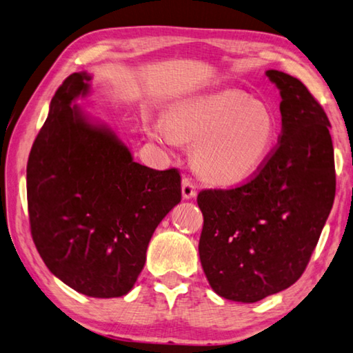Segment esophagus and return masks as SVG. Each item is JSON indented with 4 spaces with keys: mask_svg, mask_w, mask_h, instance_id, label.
<instances>
[{
    "mask_svg": "<svg viewBox=\"0 0 353 353\" xmlns=\"http://www.w3.org/2000/svg\"><path fill=\"white\" fill-rule=\"evenodd\" d=\"M197 194L196 185L191 177H183L182 179V196L185 199H193Z\"/></svg>",
    "mask_w": 353,
    "mask_h": 353,
    "instance_id": "34e87169",
    "label": "esophagus"
}]
</instances>
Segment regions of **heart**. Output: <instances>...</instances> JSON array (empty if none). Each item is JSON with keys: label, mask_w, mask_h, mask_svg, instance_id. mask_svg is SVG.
Returning a JSON list of instances; mask_svg holds the SVG:
<instances>
[{"label": "heart", "mask_w": 353, "mask_h": 353, "mask_svg": "<svg viewBox=\"0 0 353 353\" xmlns=\"http://www.w3.org/2000/svg\"><path fill=\"white\" fill-rule=\"evenodd\" d=\"M165 123L152 134L165 142L171 136L196 142L197 170L219 183L241 182L258 171L276 137V117L268 105L234 89L177 101Z\"/></svg>", "instance_id": "1"}]
</instances>
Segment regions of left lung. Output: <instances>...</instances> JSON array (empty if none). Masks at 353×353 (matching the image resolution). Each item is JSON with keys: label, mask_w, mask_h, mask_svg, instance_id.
<instances>
[{"label": "left lung", "mask_w": 353, "mask_h": 353, "mask_svg": "<svg viewBox=\"0 0 353 353\" xmlns=\"http://www.w3.org/2000/svg\"><path fill=\"white\" fill-rule=\"evenodd\" d=\"M281 91L283 128L265 162L245 183L202 190L201 264L211 288L256 303L296 283L335 199L330 121L303 81L267 70Z\"/></svg>", "instance_id": "8db88e82"}]
</instances>
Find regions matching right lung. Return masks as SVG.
<instances>
[{"label": "right lung", "mask_w": 353, "mask_h": 353, "mask_svg": "<svg viewBox=\"0 0 353 353\" xmlns=\"http://www.w3.org/2000/svg\"><path fill=\"white\" fill-rule=\"evenodd\" d=\"M89 80L75 72L61 83L32 145L30 234L63 283L92 298H117L136 284L152 233L181 202V172L134 162L110 130L89 123L72 103Z\"/></svg>", "instance_id": "add662e5"}]
</instances>
